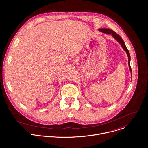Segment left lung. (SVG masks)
Listing matches in <instances>:
<instances>
[{"instance_id": "8db88e82", "label": "left lung", "mask_w": 148, "mask_h": 148, "mask_svg": "<svg viewBox=\"0 0 148 148\" xmlns=\"http://www.w3.org/2000/svg\"><path fill=\"white\" fill-rule=\"evenodd\" d=\"M99 31L102 32H103V33H105V34H111L112 35V36L118 42V43L121 45V47L123 48V49L124 50V51L127 54V56L128 57V64H129V67L130 69V72L132 73V69H131V67H130V53H129V50L127 49L125 45V43L123 40V39H122V38L117 34L116 32H114V31L113 30H110L109 29H99ZM131 75H132V74H131Z\"/></svg>"}]
</instances>
